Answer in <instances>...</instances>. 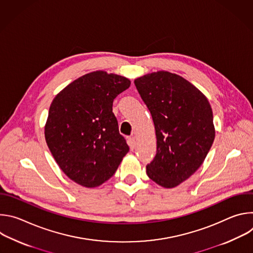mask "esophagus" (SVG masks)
Instances as JSON below:
<instances>
[{"mask_svg":"<svg viewBox=\"0 0 253 253\" xmlns=\"http://www.w3.org/2000/svg\"><path fill=\"white\" fill-rule=\"evenodd\" d=\"M128 145H129L131 150L135 149V147H136V141H135L134 137H129L128 138Z\"/></svg>","mask_w":253,"mask_h":253,"instance_id":"obj_1","label":"esophagus"}]
</instances>
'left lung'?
I'll return each mask as SVG.
<instances>
[{
  "instance_id": "obj_1",
  "label": "left lung",
  "mask_w": 253,
  "mask_h": 253,
  "mask_svg": "<svg viewBox=\"0 0 253 253\" xmlns=\"http://www.w3.org/2000/svg\"><path fill=\"white\" fill-rule=\"evenodd\" d=\"M134 84L151 113L157 139L147 175L162 187H175L201 166L212 146L210 104L195 86L169 72L147 74Z\"/></svg>"
}]
</instances>
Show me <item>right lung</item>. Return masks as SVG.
Masks as SVG:
<instances>
[{
    "mask_svg": "<svg viewBox=\"0 0 253 253\" xmlns=\"http://www.w3.org/2000/svg\"><path fill=\"white\" fill-rule=\"evenodd\" d=\"M130 84L119 75L92 72L68 85L50 106L47 145L62 171L84 187L110 179L129 151L112 107Z\"/></svg>",
    "mask_w": 253,
    "mask_h": 253,
    "instance_id": "right-lung-1",
    "label": "right lung"
}]
</instances>
